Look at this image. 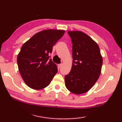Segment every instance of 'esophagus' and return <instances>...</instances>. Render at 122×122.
I'll use <instances>...</instances> for the list:
<instances>
[{"label":"esophagus","mask_w":122,"mask_h":122,"mask_svg":"<svg viewBox=\"0 0 122 122\" xmlns=\"http://www.w3.org/2000/svg\"><path fill=\"white\" fill-rule=\"evenodd\" d=\"M62 63H60V64H59V65H57V67H58L59 68H61L62 67Z\"/></svg>","instance_id":"1"}]
</instances>
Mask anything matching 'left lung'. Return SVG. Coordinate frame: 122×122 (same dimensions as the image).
Segmentation results:
<instances>
[{
    "label": "left lung",
    "mask_w": 122,
    "mask_h": 122,
    "mask_svg": "<svg viewBox=\"0 0 122 122\" xmlns=\"http://www.w3.org/2000/svg\"><path fill=\"white\" fill-rule=\"evenodd\" d=\"M71 39L73 64L65 77L68 90L75 94L85 93L97 81L103 59L98 45L81 31H68Z\"/></svg>",
    "instance_id": "left-lung-1"
}]
</instances>
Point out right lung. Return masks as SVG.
Returning a JSON list of instances; mask_svg holds the SVG:
<instances>
[{
    "instance_id": "right-lung-1",
    "label": "right lung",
    "mask_w": 122,
    "mask_h": 122,
    "mask_svg": "<svg viewBox=\"0 0 122 122\" xmlns=\"http://www.w3.org/2000/svg\"><path fill=\"white\" fill-rule=\"evenodd\" d=\"M65 30H47L34 34L22 45L17 57L19 72L25 83L36 90L46 88L57 72L50 59L54 45Z\"/></svg>"
}]
</instances>
